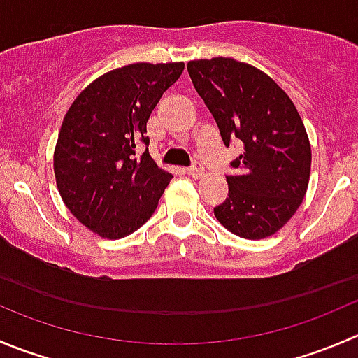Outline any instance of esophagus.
<instances>
[{
	"label": "esophagus",
	"instance_id": "1",
	"mask_svg": "<svg viewBox=\"0 0 358 358\" xmlns=\"http://www.w3.org/2000/svg\"><path fill=\"white\" fill-rule=\"evenodd\" d=\"M189 175L192 176V178H201V176L204 175V168L201 162H194L192 168H189Z\"/></svg>",
	"mask_w": 358,
	"mask_h": 358
}]
</instances>
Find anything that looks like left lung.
<instances>
[{"instance_id": "left-lung-1", "label": "left lung", "mask_w": 358, "mask_h": 358, "mask_svg": "<svg viewBox=\"0 0 358 358\" xmlns=\"http://www.w3.org/2000/svg\"><path fill=\"white\" fill-rule=\"evenodd\" d=\"M197 94L213 115L222 141L243 143L225 176L229 196L215 217L232 234L262 239L278 232L303 203L311 147L292 99L269 75L231 57L187 64Z\"/></svg>"}]
</instances>
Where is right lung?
Masks as SVG:
<instances>
[{
  "label": "right lung",
  "instance_id": "right-lung-1",
  "mask_svg": "<svg viewBox=\"0 0 358 358\" xmlns=\"http://www.w3.org/2000/svg\"><path fill=\"white\" fill-rule=\"evenodd\" d=\"M183 66L134 62L112 69L89 83L64 115L54 150L59 194L76 220L101 238L138 231L173 178L148 148L138 159L136 143L148 145V117Z\"/></svg>",
  "mask_w": 358,
  "mask_h": 358
}]
</instances>
